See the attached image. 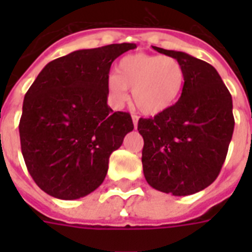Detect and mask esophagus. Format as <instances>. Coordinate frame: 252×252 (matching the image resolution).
<instances>
[{"mask_svg":"<svg viewBox=\"0 0 252 252\" xmlns=\"http://www.w3.org/2000/svg\"><path fill=\"white\" fill-rule=\"evenodd\" d=\"M132 120H133L134 128H137V124H138V116H137V115H132Z\"/></svg>","mask_w":252,"mask_h":252,"instance_id":"obj_1","label":"esophagus"}]
</instances>
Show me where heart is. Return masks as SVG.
<instances>
[{"mask_svg":"<svg viewBox=\"0 0 252 252\" xmlns=\"http://www.w3.org/2000/svg\"><path fill=\"white\" fill-rule=\"evenodd\" d=\"M116 72L107 82L115 103L126 102L128 90H133L134 106L149 116L162 114L175 104L186 82L182 63L162 55L134 53L123 57Z\"/></svg>","mask_w":252,"mask_h":252,"instance_id":"1","label":"heart"}]
</instances>
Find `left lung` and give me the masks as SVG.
<instances>
[{
  "label": "left lung",
  "mask_w": 252,
  "mask_h": 252,
  "mask_svg": "<svg viewBox=\"0 0 252 252\" xmlns=\"http://www.w3.org/2000/svg\"><path fill=\"white\" fill-rule=\"evenodd\" d=\"M153 48L182 63L186 82L175 104L138 120L144 175L158 191L192 195L211 186L222 168L234 130L233 100L211 64L184 52Z\"/></svg>",
  "instance_id": "1"
}]
</instances>
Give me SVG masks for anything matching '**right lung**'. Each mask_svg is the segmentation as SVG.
Instances as JSON below:
<instances>
[{
    "mask_svg": "<svg viewBox=\"0 0 252 252\" xmlns=\"http://www.w3.org/2000/svg\"><path fill=\"white\" fill-rule=\"evenodd\" d=\"M133 43L80 49L45 65L26 93L21 149L33 182L63 200L103 183L112 152L133 130L128 112L107 104L111 64Z\"/></svg>",
    "mask_w": 252,
    "mask_h": 252,
    "instance_id": "obj_1",
    "label": "right lung"
}]
</instances>
